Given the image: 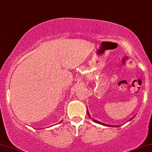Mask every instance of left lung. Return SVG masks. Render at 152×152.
I'll list each match as a JSON object with an SVG mask.
<instances>
[{"label": "left lung", "instance_id": "obj_1", "mask_svg": "<svg viewBox=\"0 0 152 152\" xmlns=\"http://www.w3.org/2000/svg\"><path fill=\"white\" fill-rule=\"evenodd\" d=\"M88 115H89V117H90V114H89V113H88ZM133 118H134V117H133ZM133 118H132L131 119H130V120H131ZM94 120L96 123L100 124H102V125H104V126H110V125H107V124H102V123H101V122H99V121H96V120Z\"/></svg>", "mask_w": 152, "mask_h": 152}]
</instances>
